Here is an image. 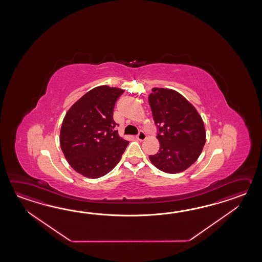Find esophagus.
<instances>
[{"mask_svg":"<svg viewBox=\"0 0 262 262\" xmlns=\"http://www.w3.org/2000/svg\"><path fill=\"white\" fill-rule=\"evenodd\" d=\"M146 139H147V136H146V134H145L143 131H140L139 135L137 136V139L139 140V141H143V140H145Z\"/></svg>","mask_w":262,"mask_h":262,"instance_id":"1","label":"esophagus"}]
</instances>
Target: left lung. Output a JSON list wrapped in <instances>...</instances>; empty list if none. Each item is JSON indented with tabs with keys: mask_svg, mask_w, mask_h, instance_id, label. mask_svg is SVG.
Wrapping results in <instances>:
<instances>
[{
	"mask_svg": "<svg viewBox=\"0 0 262 262\" xmlns=\"http://www.w3.org/2000/svg\"><path fill=\"white\" fill-rule=\"evenodd\" d=\"M149 104L160 148L149 156L158 169L179 173L194 164L206 142L202 118L195 106L174 90L152 88Z\"/></svg>",
	"mask_w": 262,
	"mask_h": 262,
	"instance_id": "obj_1",
	"label": "left lung"
}]
</instances>
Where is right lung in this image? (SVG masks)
<instances>
[{
  "label": "right lung",
  "mask_w": 262,
  "mask_h": 262,
  "mask_svg": "<svg viewBox=\"0 0 262 262\" xmlns=\"http://www.w3.org/2000/svg\"><path fill=\"white\" fill-rule=\"evenodd\" d=\"M123 90L106 85L91 90L67 112L60 144L69 165L87 178L106 175L117 165L128 141L114 127V106Z\"/></svg>",
  "instance_id": "right-lung-1"
}]
</instances>
